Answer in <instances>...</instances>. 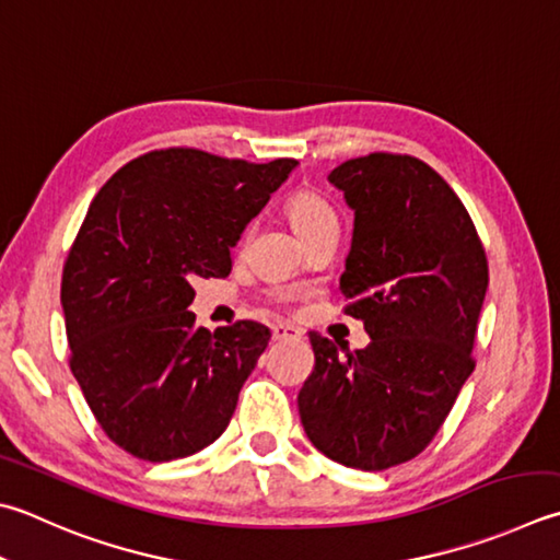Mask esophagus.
Segmentation results:
<instances>
[{
  "label": "esophagus",
  "mask_w": 560,
  "mask_h": 560,
  "mask_svg": "<svg viewBox=\"0 0 560 560\" xmlns=\"http://www.w3.org/2000/svg\"><path fill=\"white\" fill-rule=\"evenodd\" d=\"M300 331L290 324H276L272 326V341H298Z\"/></svg>",
  "instance_id": "1"
}]
</instances>
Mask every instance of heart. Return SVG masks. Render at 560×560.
Masks as SVG:
<instances>
[{
	"label": "heart",
	"mask_w": 560,
	"mask_h": 560,
	"mask_svg": "<svg viewBox=\"0 0 560 560\" xmlns=\"http://www.w3.org/2000/svg\"><path fill=\"white\" fill-rule=\"evenodd\" d=\"M284 217H288L294 234L302 241H310L312 236L322 234L326 229H336L334 209L326 205L319 195L310 192V189H300V192H294L288 199V205H284Z\"/></svg>",
	"instance_id": "obj_1"
}]
</instances>
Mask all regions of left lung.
Wrapping results in <instances>:
<instances>
[{"label": "left lung", "mask_w": 560, "mask_h": 560, "mask_svg": "<svg viewBox=\"0 0 560 560\" xmlns=\"http://www.w3.org/2000/svg\"><path fill=\"white\" fill-rule=\"evenodd\" d=\"M353 209L339 280L371 343L336 351L310 334L314 371L298 395L304 434L358 470L415 458L470 377L488 260L456 192L411 155L371 153L329 173Z\"/></svg>", "instance_id": "obj_1"}]
</instances>
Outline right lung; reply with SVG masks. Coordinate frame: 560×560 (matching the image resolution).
<instances>
[{
	"label": "right lung",
	"instance_id": "1",
	"mask_svg": "<svg viewBox=\"0 0 560 560\" xmlns=\"http://www.w3.org/2000/svg\"><path fill=\"white\" fill-rule=\"evenodd\" d=\"M294 167L292 158L153 151L92 199L60 284L70 371L104 434L131 456H192L229 427L270 331L197 326L192 280L229 276L231 248Z\"/></svg>",
	"mask_w": 560,
	"mask_h": 560
}]
</instances>
